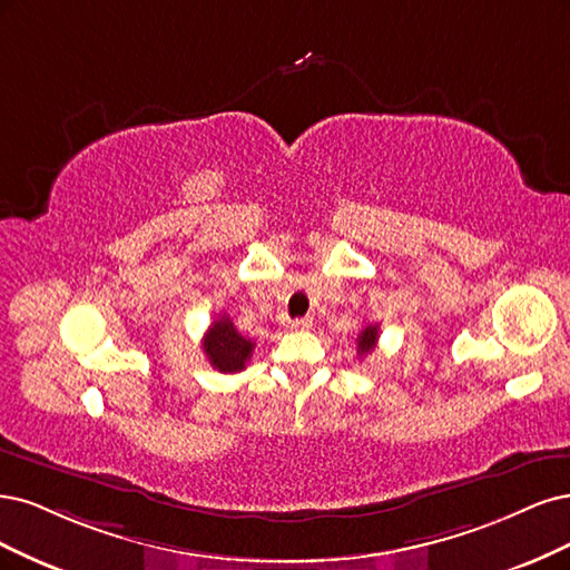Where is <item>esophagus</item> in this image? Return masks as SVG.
<instances>
[{
  "instance_id": "1",
  "label": "esophagus",
  "mask_w": 570,
  "mask_h": 570,
  "mask_svg": "<svg viewBox=\"0 0 570 570\" xmlns=\"http://www.w3.org/2000/svg\"><path fill=\"white\" fill-rule=\"evenodd\" d=\"M286 326L291 328V332H307V328L312 326V320L309 317H298V320H291Z\"/></svg>"
}]
</instances>
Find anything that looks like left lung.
Wrapping results in <instances>:
<instances>
[{"label": "left lung", "mask_w": 570, "mask_h": 570, "mask_svg": "<svg viewBox=\"0 0 570 570\" xmlns=\"http://www.w3.org/2000/svg\"><path fill=\"white\" fill-rule=\"evenodd\" d=\"M376 341H379V326L376 324H370L362 328V334L357 336V355L364 357L370 355L374 347H376Z\"/></svg>", "instance_id": "8db88e82"}]
</instances>
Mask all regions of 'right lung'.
<instances>
[{"label": "right lung", "instance_id": "right-lung-1", "mask_svg": "<svg viewBox=\"0 0 570 570\" xmlns=\"http://www.w3.org/2000/svg\"><path fill=\"white\" fill-rule=\"evenodd\" d=\"M253 347L255 343L238 334L234 322L227 315L215 320L204 336V353L213 364V370L223 374H236L246 370Z\"/></svg>", "mask_w": 570, "mask_h": 570}]
</instances>
